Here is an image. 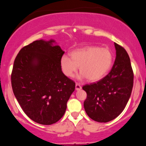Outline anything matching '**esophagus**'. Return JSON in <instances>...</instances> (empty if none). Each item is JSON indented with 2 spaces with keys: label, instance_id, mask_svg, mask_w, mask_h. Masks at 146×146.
Masks as SVG:
<instances>
[{
  "label": "esophagus",
  "instance_id": "34e87169",
  "mask_svg": "<svg viewBox=\"0 0 146 146\" xmlns=\"http://www.w3.org/2000/svg\"><path fill=\"white\" fill-rule=\"evenodd\" d=\"M75 89H76V90H81V89H82V86H80V84L76 83Z\"/></svg>",
  "mask_w": 146,
  "mask_h": 146
}]
</instances>
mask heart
<instances>
[{
	"mask_svg": "<svg viewBox=\"0 0 146 146\" xmlns=\"http://www.w3.org/2000/svg\"><path fill=\"white\" fill-rule=\"evenodd\" d=\"M70 59L67 55L60 58V68L63 73L69 78L74 76L78 70L80 78H86L91 82L100 80L111 68L113 55L108 48L90 46L71 51Z\"/></svg>",
	"mask_w": 146,
	"mask_h": 146,
	"instance_id": "obj_1",
	"label": "heart"
}]
</instances>
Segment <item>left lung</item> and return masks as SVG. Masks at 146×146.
<instances>
[{"label":"left lung","instance_id":"left-lung-1","mask_svg":"<svg viewBox=\"0 0 146 146\" xmlns=\"http://www.w3.org/2000/svg\"><path fill=\"white\" fill-rule=\"evenodd\" d=\"M116 58L105 77L86 84L87 93L84 107L89 117L98 122L115 119L123 111L129 100L133 86V71L129 56L123 47L115 43Z\"/></svg>","mask_w":146,"mask_h":146}]
</instances>
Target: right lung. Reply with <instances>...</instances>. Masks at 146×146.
Returning a JSON list of instances; mask_svg holds the SVG:
<instances>
[{
  "instance_id": "1",
  "label": "right lung",
  "mask_w": 146,
  "mask_h": 146,
  "mask_svg": "<svg viewBox=\"0 0 146 146\" xmlns=\"http://www.w3.org/2000/svg\"><path fill=\"white\" fill-rule=\"evenodd\" d=\"M54 40L34 41L20 50L11 80L15 96L26 115L42 125L63 117L75 83L62 71L64 51Z\"/></svg>"
}]
</instances>
